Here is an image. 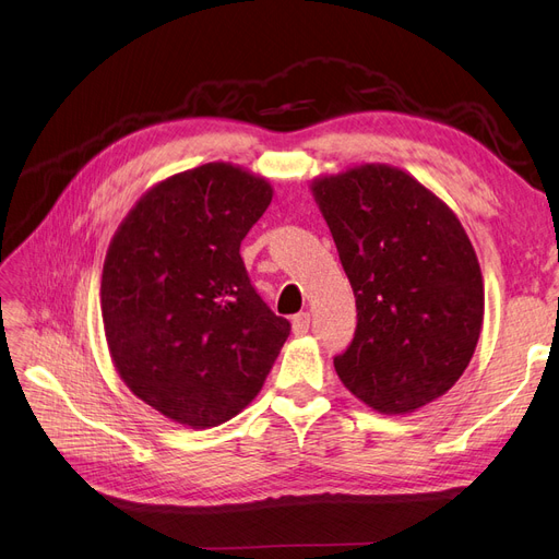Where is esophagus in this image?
Instances as JSON below:
<instances>
[{"label": "esophagus", "instance_id": "obj_1", "mask_svg": "<svg viewBox=\"0 0 559 559\" xmlns=\"http://www.w3.org/2000/svg\"><path fill=\"white\" fill-rule=\"evenodd\" d=\"M292 329H294V335H306L310 331V314L298 312L292 321Z\"/></svg>", "mask_w": 559, "mask_h": 559}]
</instances>
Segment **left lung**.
Listing matches in <instances>:
<instances>
[{"instance_id": "8db88e82", "label": "left lung", "mask_w": 559, "mask_h": 559, "mask_svg": "<svg viewBox=\"0 0 559 559\" xmlns=\"http://www.w3.org/2000/svg\"><path fill=\"white\" fill-rule=\"evenodd\" d=\"M357 298V331L333 359L349 392L384 415L443 396L476 352L485 292L460 218L415 177L368 163L312 181Z\"/></svg>"}]
</instances>
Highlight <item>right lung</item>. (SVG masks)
I'll return each instance as SVG.
<instances>
[{
    "instance_id": "right-lung-1",
    "label": "right lung",
    "mask_w": 559,
    "mask_h": 559,
    "mask_svg": "<svg viewBox=\"0 0 559 559\" xmlns=\"http://www.w3.org/2000/svg\"><path fill=\"white\" fill-rule=\"evenodd\" d=\"M273 186L230 163H207L148 189L111 238L103 321L130 392L193 429L242 413L292 324L251 286L240 245Z\"/></svg>"
}]
</instances>
